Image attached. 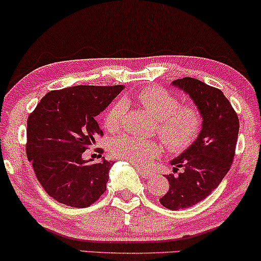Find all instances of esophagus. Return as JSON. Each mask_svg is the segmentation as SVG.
<instances>
[{"label":"esophagus","instance_id":"obj_1","mask_svg":"<svg viewBox=\"0 0 261 261\" xmlns=\"http://www.w3.org/2000/svg\"><path fill=\"white\" fill-rule=\"evenodd\" d=\"M136 170L139 171V174L141 175V176H143V177L148 178V177L150 176V175H152V172L148 171V170H146V169L141 168V166H136Z\"/></svg>","mask_w":261,"mask_h":261}]
</instances>
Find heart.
Masks as SVG:
<instances>
[{
	"mask_svg": "<svg viewBox=\"0 0 261 261\" xmlns=\"http://www.w3.org/2000/svg\"><path fill=\"white\" fill-rule=\"evenodd\" d=\"M136 100L158 120V134L169 150L180 153L198 139L203 126L199 109L193 105H182L171 92L162 87H146L136 93ZM126 103L119 99L109 107L103 117V125L115 133L121 126ZM111 152L119 159L134 165H144L162 154L158 140H143L131 135H122L111 143Z\"/></svg>",
	"mask_w": 261,
	"mask_h": 261,
	"instance_id": "obj_1",
	"label": "heart"
}]
</instances>
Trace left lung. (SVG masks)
Listing matches in <instances>:
<instances>
[{"instance_id":"left-lung-1","label":"left lung","mask_w":261,"mask_h":261,"mask_svg":"<svg viewBox=\"0 0 261 261\" xmlns=\"http://www.w3.org/2000/svg\"><path fill=\"white\" fill-rule=\"evenodd\" d=\"M174 86L190 95L203 118L198 139L177 158L170 162L174 172L169 174V190L159 199L165 208H190L205 199L230 170L240 130L237 113L224 93L193 77L172 81Z\"/></svg>"}]
</instances>
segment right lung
<instances>
[{
  "instance_id": "1",
  "label": "right lung",
  "mask_w": 261,
  "mask_h": 261,
  "mask_svg": "<svg viewBox=\"0 0 261 261\" xmlns=\"http://www.w3.org/2000/svg\"><path fill=\"white\" fill-rule=\"evenodd\" d=\"M124 87L80 85L49 91L28 118V159L41 186L57 202L86 208L105 193L114 163L92 164L83 153L103 135L95 118Z\"/></svg>"
}]
</instances>
